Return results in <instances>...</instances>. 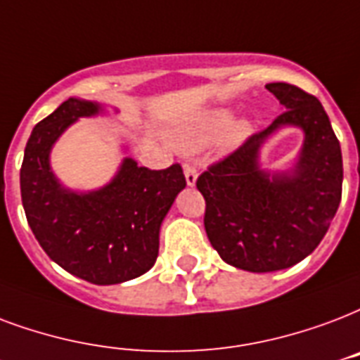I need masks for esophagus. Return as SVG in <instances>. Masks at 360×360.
<instances>
[{"instance_id": "34e87169", "label": "esophagus", "mask_w": 360, "mask_h": 360, "mask_svg": "<svg viewBox=\"0 0 360 360\" xmlns=\"http://www.w3.org/2000/svg\"><path fill=\"white\" fill-rule=\"evenodd\" d=\"M185 179H186V185L188 186L196 185V179H198L196 168H192V166H185Z\"/></svg>"}]
</instances>
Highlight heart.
Instances as JSON below:
<instances>
[{"instance_id": "b5f03b06", "label": "heart", "mask_w": 360, "mask_h": 360, "mask_svg": "<svg viewBox=\"0 0 360 360\" xmlns=\"http://www.w3.org/2000/svg\"><path fill=\"white\" fill-rule=\"evenodd\" d=\"M251 134V126L245 120H240L234 124V115L229 109H215L211 113L204 115L192 124H186L174 136L175 145L185 153H194L215 143L219 139L226 141L229 147L240 145L247 136Z\"/></svg>"}]
</instances>
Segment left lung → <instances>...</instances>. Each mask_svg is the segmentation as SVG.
<instances>
[{"label":"left lung","mask_w":360,"mask_h":360,"mask_svg":"<svg viewBox=\"0 0 360 360\" xmlns=\"http://www.w3.org/2000/svg\"><path fill=\"white\" fill-rule=\"evenodd\" d=\"M266 89L283 113L196 181L205 198V232L224 262L264 274L298 264L325 238L342 200V149L315 96L295 84ZM300 127L304 143L293 168L266 172L259 149L281 127Z\"/></svg>","instance_id":"obj_1"}]
</instances>
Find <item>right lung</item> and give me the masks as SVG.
Masks as SVG:
<instances>
[{
    "label": "right lung",
    "mask_w": 360,
    "mask_h": 360,
    "mask_svg": "<svg viewBox=\"0 0 360 360\" xmlns=\"http://www.w3.org/2000/svg\"><path fill=\"white\" fill-rule=\"evenodd\" d=\"M100 113L98 101L70 98L35 124L22 160L20 194L35 240L56 264L89 283L115 285L155 266L162 221L186 181L179 164L149 169L126 156L101 188L77 192L62 185L51 168L52 147L81 117Z\"/></svg>",
    "instance_id": "right-lung-1"
}]
</instances>
